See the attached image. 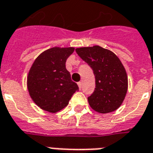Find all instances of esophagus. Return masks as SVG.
Here are the masks:
<instances>
[{"mask_svg": "<svg viewBox=\"0 0 153 153\" xmlns=\"http://www.w3.org/2000/svg\"><path fill=\"white\" fill-rule=\"evenodd\" d=\"M78 86H79V89L81 90L82 89V82H78Z\"/></svg>", "mask_w": 153, "mask_h": 153, "instance_id": "34e87169", "label": "esophagus"}]
</instances>
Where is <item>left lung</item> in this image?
Instances as JSON below:
<instances>
[{
  "instance_id": "left-lung-1",
  "label": "left lung",
  "mask_w": 153,
  "mask_h": 153,
  "mask_svg": "<svg viewBox=\"0 0 153 153\" xmlns=\"http://www.w3.org/2000/svg\"><path fill=\"white\" fill-rule=\"evenodd\" d=\"M75 51L95 75V88L87 98L92 109L109 113L120 108L128 90V77L118 57L99 45L77 48Z\"/></svg>"
}]
</instances>
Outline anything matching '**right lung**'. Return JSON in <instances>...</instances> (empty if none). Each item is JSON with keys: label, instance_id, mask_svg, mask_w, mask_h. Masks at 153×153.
Masks as SVG:
<instances>
[{"label": "right lung", "instance_id": "right-lung-1", "mask_svg": "<svg viewBox=\"0 0 153 153\" xmlns=\"http://www.w3.org/2000/svg\"><path fill=\"white\" fill-rule=\"evenodd\" d=\"M73 47H53L42 53L30 68L28 90L33 102L49 112H57L68 104L72 95L79 91L66 68Z\"/></svg>", "mask_w": 153, "mask_h": 153}]
</instances>
